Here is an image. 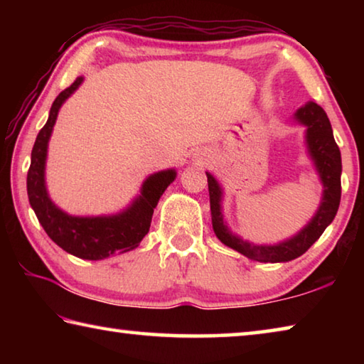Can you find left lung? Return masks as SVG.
I'll list each match as a JSON object with an SVG mask.
<instances>
[{
	"mask_svg": "<svg viewBox=\"0 0 364 364\" xmlns=\"http://www.w3.org/2000/svg\"><path fill=\"white\" fill-rule=\"evenodd\" d=\"M294 120L306 128V152L313 165H315L319 181L323 184V196L318 210L311 220L292 237L278 244H254L244 241L241 236L234 234L223 218V207H221L223 188L220 186L217 178L205 171L215 234L228 247L234 249L239 254L250 258V260L281 263L291 262L294 258L304 255L318 241L326 228L332 223L338 210V204H341L342 159L338 146L336 144L334 134H332V127L328 115H326L321 106H318L313 101H308L305 106L297 109V112L294 114Z\"/></svg>",
	"mask_w": 364,
	"mask_h": 364,
	"instance_id": "left-lung-1",
	"label": "left lung"
}]
</instances>
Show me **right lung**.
I'll list each match as a JSON object with an SVG mask.
<instances>
[{
	"mask_svg": "<svg viewBox=\"0 0 364 364\" xmlns=\"http://www.w3.org/2000/svg\"><path fill=\"white\" fill-rule=\"evenodd\" d=\"M83 83L78 77L54 100L46 125L41 128L32 149V162L27 173V194L30 205L43 230L67 254L83 260H104L115 254H125L136 249L149 232L154 208L160 196L175 181L176 170H160L146 178L141 184L139 196L123 210L100 217H75L54 204L48 194L45 170L48 144L51 138L59 109Z\"/></svg>",
	"mask_w": 364,
	"mask_h": 364,
	"instance_id": "1",
	"label": "right lung"
}]
</instances>
